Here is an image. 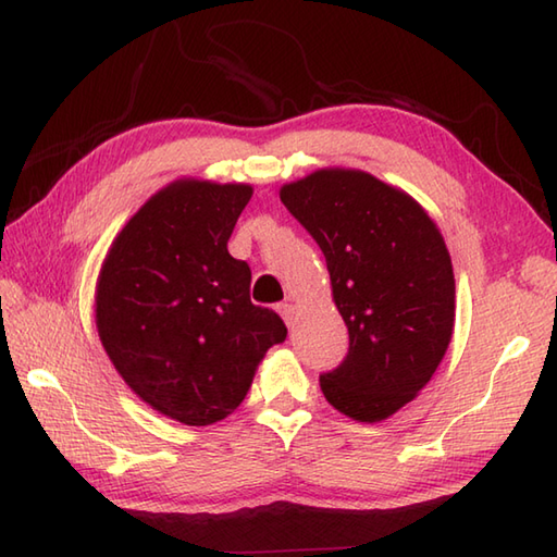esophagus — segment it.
I'll use <instances>...</instances> for the list:
<instances>
[{"mask_svg":"<svg viewBox=\"0 0 557 557\" xmlns=\"http://www.w3.org/2000/svg\"><path fill=\"white\" fill-rule=\"evenodd\" d=\"M277 311H280V315L285 318V323L292 327L294 325V321H297V304H292V301H285V304H280L277 306Z\"/></svg>","mask_w":557,"mask_h":557,"instance_id":"esophagus-1","label":"esophagus"}]
</instances>
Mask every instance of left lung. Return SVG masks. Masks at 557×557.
Wrapping results in <instances>:
<instances>
[{
    "label": "left lung",
    "mask_w": 557,
    "mask_h": 557,
    "mask_svg": "<svg viewBox=\"0 0 557 557\" xmlns=\"http://www.w3.org/2000/svg\"><path fill=\"white\" fill-rule=\"evenodd\" d=\"M280 198L321 246L349 330L347 359L321 375L323 395L354 421H385L421 393L453 339L443 234L419 200L363 170H315Z\"/></svg>",
    "instance_id": "left-lung-1"
}]
</instances>
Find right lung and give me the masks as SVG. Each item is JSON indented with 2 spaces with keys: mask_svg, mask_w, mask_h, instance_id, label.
Masks as SVG:
<instances>
[{
  "mask_svg": "<svg viewBox=\"0 0 557 557\" xmlns=\"http://www.w3.org/2000/svg\"><path fill=\"white\" fill-rule=\"evenodd\" d=\"M251 184L182 176L140 206L102 260L96 325L134 395L186 425L227 419L258 363L287 337L251 304V270L227 251Z\"/></svg>",
  "mask_w": 557,
  "mask_h": 557,
  "instance_id": "obj_1",
  "label": "right lung"
}]
</instances>
